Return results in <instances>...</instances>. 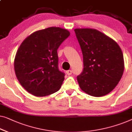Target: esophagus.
Listing matches in <instances>:
<instances>
[{
    "label": "esophagus",
    "instance_id": "obj_1",
    "mask_svg": "<svg viewBox=\"0 0 132 132\" xmlns=\"http://www.w3.org/2000/svg\"><path fill=\"white\" fill-rule=\"evenodd\" d=\"M66 72L68 75H71V74H72V70H67L66 71Z\"/></svg>",
    "mask_w": 132,
    "mask_h": 132
}]
</instances>
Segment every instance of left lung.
Returning a JSON list of instances; mask_svg holds the SVG:
<instances>
[{"label":"left lung","instance_id":"1","mask_svg":"<svg viewBox=\"0 0 132 132\" xmlns=\"http://www.w3.org/2000/svg\"><path fill=\"white\" fill-rule=\"evenodd\" d=\"M83 53L84 68L77 77L82 90L93 96L107 95L123 76L124 58L118 44L92 28L74 30Z\"/></svg>","mask_w":132,"mask_h":132}]
</instances>
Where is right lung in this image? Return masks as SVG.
I'll return each instance as SVG.
<instances>
[{
	"label": "right lung",
	"instance_id": "right-lung-1",
	"mask_svg": "<svg viewBox=\"0 0 132 132\" xmlns=\"http://www.w3.org/2000/svg\"><path fill=\"white\" fill-rule=\"evenodd\" d=\"M60 27L34 32L23 41L14 61L16 76L22 87L36 96H45L60 90L65 73L58 67L57 50L70 36Z\"/></svg>",
	"mask_w": 132,
	"mask_h": 132
}]
</instances>
